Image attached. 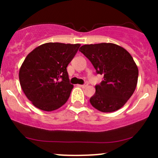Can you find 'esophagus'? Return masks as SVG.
<instances>
[{
	"label": "esophagus",
	"mask_w": 158,
	"mask_h": 158,
	"mask_svg": "<svg viewBox=\"0 0 158 158\" xmlns=\"http://www.w3.org/2000/svg\"><path fill=\"white\" fill-rule=\"evenodd\" d=\"M88 86V84L86 83V84H84V85H80V87H81V88H83V89H85V88H86Z\"/></svg>",
	"instance_id": "34e87169"
}]
</instances>
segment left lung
<instances>
[{
  "instance_id": "8db88e82",
  "label": "left lung",
  "mask_w": 158,
  "mask_h": 158,
  "mask_svg": "<svg viewBox=\"0 0 158 158\" xmlns=\"http://www.w3.org/2000/svg\"><path fill=\"white\" fill-rule=\"evenodd\" d=\"M79 51L91 62L104 81L96 85L92 106L102 112H112L126 104L135 92L139 69L130 53L114 43L83 45Z\"/></svg>"
}]
</instances>
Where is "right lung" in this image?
Wrapping results in <instances>:
<instances>
[{"label": "right lung", "mask_w": 158, "mask_h": 158, "mask_svg": "<svg viewBox=\"0 0 158 158\" xmlns=\"http://www.w3.org/2000/svg\"><path fill=\"white\" fill-rule=\"evenodd\" d=\"M80 46L47 43L27 54L19 69V79L23 93L35 107L51 111L66 103L73 88L66 67Z\"/></svg>", "instance_id": "obj_1"}]
</instances>
